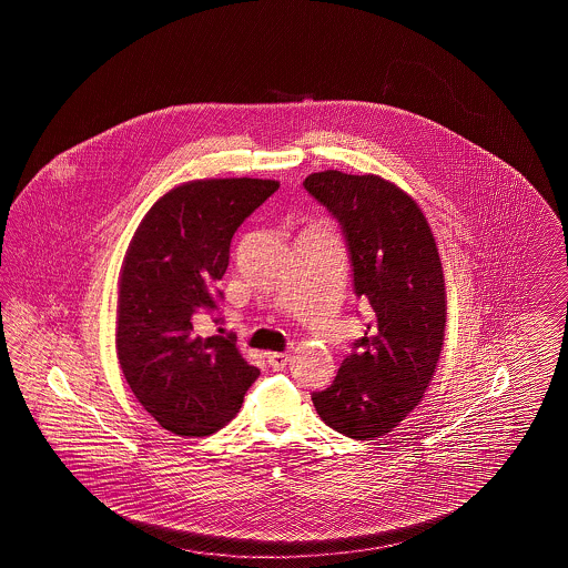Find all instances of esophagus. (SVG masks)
Returning a JSON list of instances; mask_svg holds the SVG:
<instances>
[{"label":"esophagus","mask_w":568,"mask_h":568,"mask_svg":"<svg viewBox=\"0 0 568 568\" xmlns=\"http://www.w3.org/2000/svg\"><path fill=\"white\" fill-rule=\"evenodd\" d=\"M292 359V353H268V364L274 371H283Z\"/></svg>","instance_id":"1"}]
</instances>
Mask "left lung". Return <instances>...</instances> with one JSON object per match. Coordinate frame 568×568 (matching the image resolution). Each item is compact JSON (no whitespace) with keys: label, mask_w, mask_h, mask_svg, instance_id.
I'll list each match as a JSON object with an SVG mask.
<instances>
[{"label":"left lung","mask_w":568,"mask_h":568,"mask_svg":"<svg viewBox=\"0 0 568 568\" xmlns=\"http://www.w3.org/2000/svg\"><path fill=\"white\" fill-rule=\"evenodd\" d=\"M304 190L341 223L355 296L375 313L313 405L336 433L373 440L422 403L436 373L447 320L438 248L417 202L377 174L325 170Z\"/></svg>","instance_id":"1"}]
</instances>
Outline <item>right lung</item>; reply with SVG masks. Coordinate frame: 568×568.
I'll use <instances>...</instances> for the list:
<instances>
[{
	"instance_id": "1",
	"label": "right lung",
	"mask_w": 568,
	"mask_h": 568,
	"mask_svg": "<svg viewBox=\"0 0 568 568\" xmlns=\"http://www.w3.org/2000/svg\"><path fill=\"white\" fill-rule=\"evenodd\" d=\"M276 190V181L246 176L183 183L151 206L128 246L116 357L138 403L170 433H216L260 375L234 338L202 336L197 325L216 308L234 232Z\"/></svg>"
}]
</instances>
